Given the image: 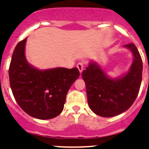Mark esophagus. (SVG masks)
<instances>
[{"label": "esophagus", "instance_id": "esophagus-1", "mask_svg": "<svg viewBox=\"0 0 149 149\" xmlns=\"http://www.w3.org/2000/svg\"><path fill=\"white\" fill-rule=\"evenodd\" d=\"M77 69L79 70V72H82V71H83V69H84V64L82 63V62H79V63L77 64Z\"/></svg>", "mask_w": 149, "mask_h": 149}]
</instances>
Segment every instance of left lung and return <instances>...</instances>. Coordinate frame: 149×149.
Returning <instances> with one entry per match:
<instances>
[{"mask_svg":"<svg viewBox=\"0 0 149 149\" xmlns=\"http://www.w3.org/2000/svg\"><path fill=\"white\" fill-rule=\"evenodd\" d=\"M124 47L131 50L134 57L129 72L125 75L112 79L97 63L93 62L82 73L89 106L102 117H113L128 110L136 100L140 90L143 71L141 56L133 43Z\"/></svg>","mask_w":149,"mask_h":149,"instance_id":"left-lung-1","label":"left lung"}]
</instances>
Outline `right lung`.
<instances>
[{"label":"right lung","instance_id":"1","mask_svg":"<svg viewBox=\"0 0 149 149\" xmlns=\"http://www.w3.org/2000/svg\"><path fill=\"white\" fill-rule=\"evenodd\" d=\"M26 38L18 43L9 67V80L15 100L24 112L41 120L59 116L66 96L79 77L77 68L64 67L39 70L25 57Z\"/></svg>","mask_w":149,"mask_h":149}]
</instances>
